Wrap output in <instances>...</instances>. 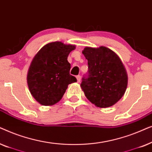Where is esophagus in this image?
Segmentation results:
<instances>
[{
  "instance_id": "esophagus-1",
  "label": "esophagus",
  "mask_w": 152,
  "mask_h": 152,
  "mask_svg": "<svg viewBox=\"0 0 152 152\" xmlns=\"http://www.w3.org/2000/svg\"><path fill=\"white\" fill-rule=\"evenodd\" d=\"M76 78H77V82L79 83V82H80V81H81V76L80 75H77L76 77Z\"/></svg>"
}]
</instances>
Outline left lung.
<instances>
[{
    "instance_id": "left-lung-1",
    "label": "left lung",
    "mask_w": 152,
    "mask_h": 152,
    "mask_svg": "<svg viewBox=\"0 0 152 152\" xmlns=\"http://www.w3.org/2000/svg\"><path fill=\"white\" fill-rule=\"evenodd\" d=\"M88 60V77L80 86L86 98L97 107L107 108L118 102L125 93L128 76L117 54L105 46L86 47L82 51Z\"/></svg>"
}]
</instances>
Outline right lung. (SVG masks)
I'll return each mask as SVG.
<instances>
[{
  "mask_svg": "<svg viewBox=\"0 0 152 152\" xmlns=\"http://www.w3.org/2000/svg\"><path fill=\"white\" fill-rule=\"evenodd\" d=\"M75 45L55 41L45 45L33 58L27 82L32 97L41 105L52 106L61 100L68 84L77 79L70 75L68 56Z\"/></svg>",
  "mask_w": 152,
  "mask_h": 152,
  "instance_id": "right-lung-1",
  "label": "right lung"
}]
</instances>
